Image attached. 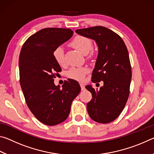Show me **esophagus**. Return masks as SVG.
<instances>
[{
	"label": "esophagus",
	"instance_id": "obj_1",
	"mask_svg": "<svg viewBox=\"0 0 154 154\" xmlns=\"http://www.w3.org/2000/svg\"><path fill=\"white\" fill-rule=\"evenodd\" d=\"M80 86H81V89H82V90H85V86H84V85L83 84V83H80Z\"/></svg>",
	"mask_w": 154,
	"mask_h": 154
}]
</instances>
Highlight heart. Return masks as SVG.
<instances>
[{"label":"heart","instance_id":"obj_1","mask_svg":"<svg viewBox=\"0 0 154 154\" xmlns=\"http://www.w3.org/2000/svg\"><path fill=\"white\" fill-rule=\"evenodd\" d=\"M71 45L81 53L86 55L92 48V43L90 38L83 36H77L72 40ZM53 56L55 61L60 66H63L65 64L64 50L61 47L54 49ZM89 72V69L85 66L72 67L67 71L66 75L70 79L77 81H83L85 74Z\"/></svg>","mask_w":154,"mask_h":154}]
</instances>
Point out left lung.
Returning a JSON list of instances; mask_svg holds the SVG:
<instances>
[{
  "label": "left lung",
  "mask_w": 154,
  "mask_h": 154,
  "mask_svg": "<svg viewBox=\"0 0 154 154\" xmlns=\"http://www.w3.org/2000/svg\"><path fill=\"white\" fill-rule=\"evenodd\" d=\"M76 33L95 41L98 54L92 82H103L100 90L91 85L85 88L92 98L87 104L91 119L101 124L113 122L120 115L129 96L132 71L128 51L118 34L105 27L94 26L76 30Z\"/></svg>",
  "instance_id": "1"
}]
</instances>
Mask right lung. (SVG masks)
I'll return each instance as SVG.
<instances>
[{
	"label": "right lung",
	"mask_w": 154,
	"mask_h": 154,
	"mask_svg": "<svg viewBox=\"0 0 154 154\" xmlns=\"http://www.w3.org/2000/svg\"><path fill=\"white\" fill-rule=\"evenodd\" d=\"M72 35L71 29L43 28L30 36L20 51V82L26 102L36 118L48 126L66 120L72 100L81 91L79 83L73 79L64 82L61 88L54 82L61 67L53 52Z\"/></svg>",
	"instance_id": "1"
}]
</instances>
